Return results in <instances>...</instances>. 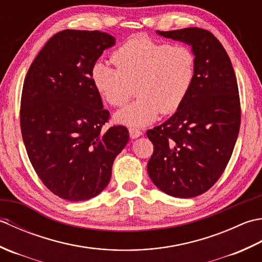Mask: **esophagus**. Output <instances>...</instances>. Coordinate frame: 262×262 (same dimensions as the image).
<instances>
[{
  "label": "esophagus",
  "mask_w": 262,
  "mask_h": 262,
  "mask_svg": "<svg viewBox=\"0 0 262 262\" xmlns=\"http://www.w3.org/2000/svg\"><path fill=\"white\" fill-rule=\"evenodd\" d=\"M129 136L130 138H137L143 135V133L140 129H136V128H129Z\"/></svg>",
  "instance_id": "34e87169"
}]
</instances>
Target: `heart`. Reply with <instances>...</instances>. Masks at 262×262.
<instances>
[{
  "instance_id": "heart-1",
  "label": "heart",
  "mask_w": 262,
  "mask_h": 262,
  "mask_svg": "<svg viewBox=\"0 0 262 262\" xmlns=\"http://www.w3.org/2000/svg\"><path fill=\"white\" fill-rule=\"evenodd\" d=\"M116 68L103 60L92 65L91 79L105 101L125 104L135 85L137 99L115 115L119 124L144 127L160 114L180 108L196 76V56L186 46H170L144 36L128 39L113 55Z\"/></svg>"
}]
</instances>
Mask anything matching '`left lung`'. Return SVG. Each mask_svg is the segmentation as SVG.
<instances>
[{"instance_id": "1", "label": "left lung", "mask_w": 262, "mask_h": 262, "mask_svg": "<svg viewBox=\"0 0 262 262\" xmlns=\"http://www.w3.org/2000/svg\"><path fill=\"white\" fill-rule=\"evenodd\" d=\"M191 46L196 76L174 115L146 135L154 151L147 172L160 190L179 198L206 192L223 173L241 124L234 70L224 47L202 28L157 31Z\"/></svg>"}]
</instances>
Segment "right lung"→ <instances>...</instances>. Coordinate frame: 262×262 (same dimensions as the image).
Masks as SVG:
<instances>
[{"mask_svg": "<svg viewBox=\"0 0 262 262\" xmlns=\"http://www.w3.org/2000/svg\"><path fill=\"white\" fill-rule=\"evenodd\" d=\"M115 37L98 30L54 35L30 65L20 125L30 162L43 185L69 202L98 196L129 140L125 126L104 130L109 111L91 79L92 65Z\"/></svg>", "mask_w": 262, "mask_h": 262, "instance_id": "1", "label": "right lung"}]
</instances>
